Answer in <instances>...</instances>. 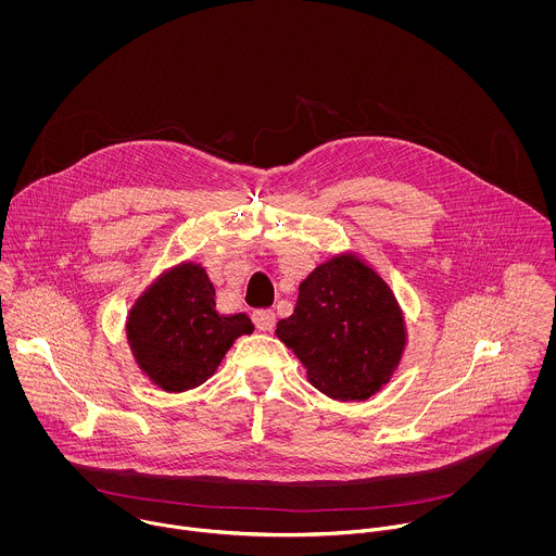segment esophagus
Segmentation results:
<instances>
[{"instance_id": "esophagus-1", "label": "esophagus", "mask_w": 556, "mask_h": 556, "mask_svg": "<svg viewBox=\"0 0 556 556\" xmlns=\"http://www.w3.org/2000/svg\"><path fill=\"white\" fill-rule=\"evenodd\" d=\"M252 320L261 331H271L276 325V313L274 311H254Z\"/></svg>"}]
</instances>
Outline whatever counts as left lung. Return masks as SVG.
<instances>
[{"mask_svg": "<svg viewBox=\"0 0 556 556\" xmlns=\"http://www.w3.org/2000/svg\"><path fill=\"white\" fill-rule=\"evenodd\" d=\"M276 336L300 357L318 392L342 402L377 394L396 372L406 344L392 289L351 252L308 274Z\"/></svg>", "mask_w": 556, "mask_h": 556, "instance_id": "left-lung-1", "label": "left lung"}]
</instances>
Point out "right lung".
<instances>
[{"instance_id": "add662e5", "label": "right lung", "mask_w": 556, "mask_h": 556, "mask_svg": "<svg viewBox=\"0 0 556 556\" xmlns=\"http://www.w3.org/2000/svg\"><path fill=\"white\" fill-rule=\"evenodd\" d=\"M214 298L207 271L188 261L164 271L130 308V351L160 390L179 394L199 388L239 336L252 333L248 315H220Z\"/></svg>"}]
</instances>
